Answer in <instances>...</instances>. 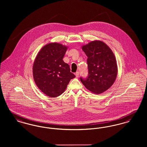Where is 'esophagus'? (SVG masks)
Here are the masks:
<instances>
[{
  "label": "esophagus",
  "mask_w": 147,
  "mask_h": 147,
  "mask_svg": "<svg viewBox=\"0 0 147 147\" xmlns=\"http://www.w3.org/2000/svg\"><path fill=\"white\" fill-rule=\"evenodd\" d=\"M79 75H80V73H79L78 71H77L75 73V75H76V77H79Z\"/></svg>",
  "instance_id": "34e87169"
}]
</instances>
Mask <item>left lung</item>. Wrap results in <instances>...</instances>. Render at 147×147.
I'll return each instance as SVG.
<instances>
[{
	"label": "left lung",
	"instance_id": "left-lung-1",
	"mask_svg": "<svg viewBox=\"0 0 147 147\" xmlns=\"http://www.w3.org/2000/svg\"><path fill=\"white\" fill-rule=\"evenodd\" d=\"M87 56L88 76L80 77L87 89L100 94L109 88L116 80L117 66L114 54L103 42L93 41L82 47Z\"/></svg>",
	"mask_w": 147,
	"mask_h": 147
}]
</instances>
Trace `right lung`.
Returning a JSON list of instances; mask_svg holds the SVG:
<instances>
[{"mask_svg":"<svg viewBox=\"0 0 147 147\" xmlns=\"http://www.w3.org/2000/svg\"><path fill=\"white\" fill-rule=\"evenodd\" d=\"M67 47L50 43L39 51L33 65V77L39 89L47 96L55 97L66 90L75 75L62 60Z\"/></svg>","mask_w":147,"mask_h":147,"instance_id":"right-lung-1","label":"right lung"}]
</instances>
